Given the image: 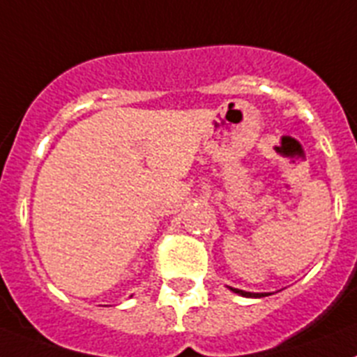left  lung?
<instances>
[{
  "mask_svg": "<svg viewBox=\"0 0 357 357\" xmlns=\"http://www.w3.org/2000/svg\"><path fill=\"white\" fill-rule=\"evenodd\" d=\"M227 289L233 292H236V294H240V296H243V298H264V296H269L271 294V292H248V291H242V289L229 287V285H227Z\"/></svg>",
  "mask_w": 357,
  "mask_h": 357,
  "instance_id": "1",
  "label": "left lung"
}]
</instances>
